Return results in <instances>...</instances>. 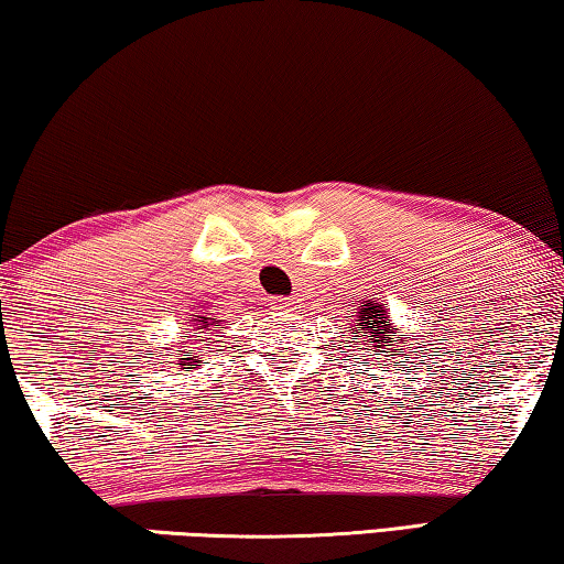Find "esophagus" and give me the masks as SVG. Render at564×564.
<instances>
[{
    "label": "esophagus",
    "instance_id": "obj_1",
    "mask_svg": "<svg viewBox=\"0 0 564 564\" xmlns=\"http://www.w3.org/2000/svg\"><path fill=\"white\" fill-rule=\"evenodd\" d=\"M294 305V297H274L272 307L274 310H290Z\"/></svg>",
    "mask_w": 564,
    "mask_h": 564
}]
</instances>
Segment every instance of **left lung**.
Wrapping results in <instances>:
<instances>
[{
    "label": "left lung",
    "instance_id": "left-lung-1",
    "mask_svg": "<svg viewBox=\"0 0 564 564\" xmlns=\"http://www.w3.org/2000/svg\"><path fill=\"white\" fill-rule=\"evenodd\" d=\"M360 307H362L360 317L366 319V323H358V325H360V330H368V333H370L366 345H370V343H383V337H386V333H388V325H386V317H383L386 310L380 307L378 302H372V305L368 302V305H360ZM380 329H383L384 333L380 334ZM393 330H395V327H393ZM358 337H360V335H352V340H358ZM388 340L395 343L393 337H388ZM372 348H378V345H372ZM401 348H403V345H401ZM358 350H362V348H358ZM388 350H391V348H388ZM398 355H401V352H398Z\"/></svg>",
    "mask_w": 564,
    "mask_h": 564
}]
</instances>
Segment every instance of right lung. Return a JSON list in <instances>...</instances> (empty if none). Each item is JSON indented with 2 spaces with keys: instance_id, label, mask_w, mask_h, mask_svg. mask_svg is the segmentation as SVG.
Here are the masks:
<instances>
[{
  "instance_id": "right-lung-1",
  "label": "right lung",
  "mask_w": 564,
  "mask_h": 564,
  "mask_svg": "<svg viewBox=\"0 0 564 564\" xmlns=\"http://www.w3.org/2000/svg\"><path fill=\"white\" fill-rule=\"evenodd\" d=\"M206 323H209V317H202V319H198V327H196V330H204V327H209ZM198 337H202V335H198ZM178 352H181V350H178ZM184 360H192V358H181V362H184Z\"/></svg>"
}]
</instances>
